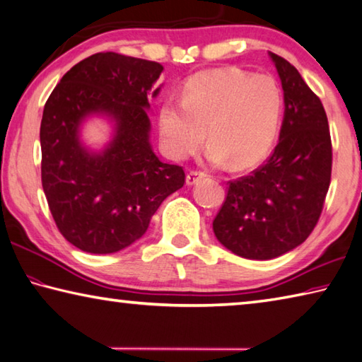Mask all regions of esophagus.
Returning <instances> with one entry per match:
<instances>
[{
    "label": "esophagus",
    "mask_w": 362,
    "mask_h": 362,
    "mask_svg": "<svg viewBox=\"0 0 362 362\" xmlns=\"http://www.w3.org/2000/svg\"><path fill=\"white\" fill-rule=\"evenodd\" d=\"M204 177H206V174L204 173H198V170H189V173L187 174V185H194V183H198L199 180H202Z\"/></svg>",
    "instance_id": "1"
}]
</instances>
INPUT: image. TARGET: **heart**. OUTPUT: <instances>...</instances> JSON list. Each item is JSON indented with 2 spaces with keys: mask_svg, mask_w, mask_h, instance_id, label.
<instances>
[{
  "mask_svg": "<svg viewBox=\"0 0 362 362\" xmlns=\"http://www.w3.org/2000/svg\"><path fill=\"white\" fill-rule=\"evenodd\" d=\"M281 115V93L269 76H250L235 68L199 72L183 87L182 100L170 96L160 107L164 152L185 160L204 141L206 160L245 169L267 153Z\"/></svg>",
  "mask_w": 362,
  "mask_h": 362,
  "instance_id": "heart-1",
  "label": "heart"
}]
</instances>
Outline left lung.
Segmentation results:
<instances>
[{
    "mask_svg": "<svg viewBox=\"0 0 362 362\" xmlns=\"http://www.w3.org/2000/svg\"><path fill=\"white\" fill-rule=\"evenodd\" d=\"M284 88L279 144L252 175L229 182L214 220L223 247L247 259H272L300 245L323 210L332 146L320 98L290 62L269 52Z\"/></svg>",
    "mask_w": 362,
    "mask_h": 362,
    "instance_id": "8db88e82",
    "label": "left lung"
}]
</instances>
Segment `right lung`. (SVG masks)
<instances>
[{
    "instance_id": "obj_1",
    "label": "right lung",
    "mask_w": 362,
    "mask_h": 362,
    "mask_svg": "<svg viewBox=\"0 0 362 362\" xmlns=\"http://www.w3.org/2000/svg\"><path fill=\"white\" fill-rule=\"evenodd\" d=\"M163 66L101 52L62 77L44 106L41 175L52 216L64 239L87 253L107 255L146 234L161 202L180 189L185 173L163 163L150 144L148 93ZM104 116L113 124L101 151L84 146L83 123Z\"/></svg>"
}]
</instances>
